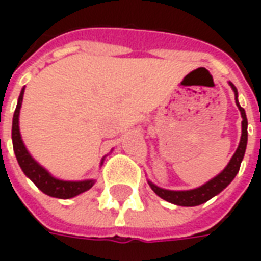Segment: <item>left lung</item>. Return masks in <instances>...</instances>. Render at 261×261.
Returning a JSON list of instances; mask_svg holds the SVG:
<instances>
[{
    "label": "left lung",
    "instance_id": "left-lung-1",
    "mask_svg": "<svg viewBox=\"0 0 261 261\" xmlns=\"http://www.w3.org/2000/svg\"><path fill=\"white\" fill-rule=\"evenodd\" d=\"M232 91L235 93V102L236 106L239 109L242 116V136L241 142L236 148L233 156L230 158L229 164L225 166V169L218 173V175L213 177L211 180H208L207 183H204L202 186L197 187V189H192V190H166L162 187H158L156 185H153L152 181L148 180V185L151 186L155 194H158L161 198H164L168 202L176 204V205H181V207H194V205H200L202 202L211 200L214 196H217L219 193L224 190L225 187L229 185L230 181L235 179V176L239 172L242 161L245 156V151H246L247 145V119L245 109L241 108L239 100H238V89L235 85L229 82Z\"/></svg>",
    "mask_w": 261,
    "mask_h": 261
}]
</instances>
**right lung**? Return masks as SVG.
<instances>
[{
  "label": "right lung",
  "mask_w": 261,
  "mask_h": 261,
  "mask_svg": "<svg viewBox=\"0 0 261 261\" xmlns=\"http://www.w3.org/2000/svg\"><path fill=\"white\" fill-rule=\"evenodd\" d=\"M23 93H25V86L20 91V95L18 97V105H16V109H15L14 119H12V145H14L15 156L18 159V164H19L20 169L23 170V173L44 194H47L50 197H56V198H72V197L78 196L81 193H85L86 190H89L95 185L93 179L78 181L60 180L57 177H54L47 169H44L39 162H36L33 159V156L29 153V151L26 149L19 131V113L20 106H22V100H23ZM103 161H105V158L102 159L100 165L103 164Z\"/></svg>",
  "instance_id": "obj_1"
}]
</instances>
